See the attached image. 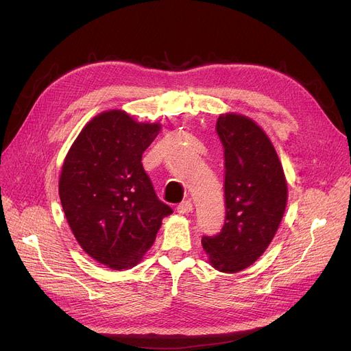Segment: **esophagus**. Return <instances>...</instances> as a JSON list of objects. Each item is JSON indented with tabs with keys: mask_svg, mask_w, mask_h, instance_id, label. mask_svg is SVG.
I'll use <instances>...</instances> for the list:
<instances>
[{
	"mask_svg": "<svg viewBox=\"0 0 351 351\" xmlns=\"http://www.w3.org/2000/svg\"><path fill=\"white\" fill-rule=\"evenodd\" d=\"M176 210H178V213H180V215H188V213H191L192 210H193V206H192V204L189 200H183L182 204H179L178 206H176Z\"/></svg>",
	"mask_w": 351,
	"mask_h": 351,
	"instance_id": "1",
	"label": "esophagus"
}]
</instances>
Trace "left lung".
Here are the masks:
<instances>
[{"label": "left lung", "mask_w": 351, "mask_h": 351, "mask_svg": "<svg viewBox=\"0 0 351 351\" xmlns=\"http://www.w3.org/2000/svg\"><path fill=\"white\" fill-rule=\"evenodd\" d=\"M225 149V225L202 245L216 270L236 273L254 263L279 229L287 202L282 163L263 129L243 115H220Z\"/></svg>", "instance_id": "8db88e82"}]
</instances>
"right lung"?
Masks as SVG:
<instances>
[{
	"label": "right lung",
	"mask_w": 351,
	"mask_h": 351,
	"mask_svg": "<svg viewBox=\"0 0 351 351\" xmlns=\"http://www.w3.org/2000/svg\"><path fill=\"white\" fill-rule=\"evenodd\" d=\"M160 131L123 110L89 121L72 143L60 176V197L80 246L97 262L136 266L173 210L158 199L142 154Z\"/></svg>",
	"instance_id": "right-lung-1"
}]
</instances>
